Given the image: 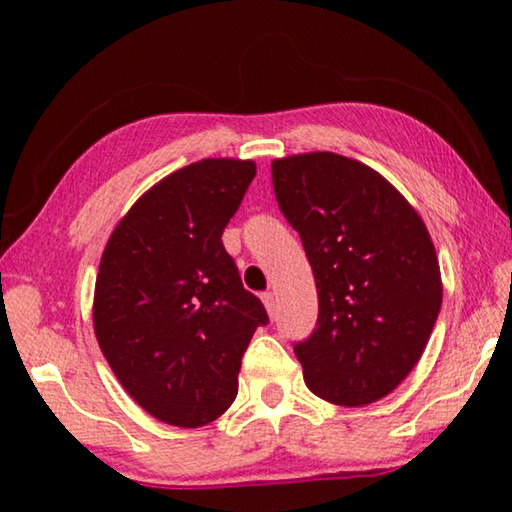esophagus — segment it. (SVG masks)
I'll list each match as a JSON object with an SVG mask.
<instances>
[{
    "mask_svg": "<svg viewBox=\"0 0 512 512\" xmlns=\"http://www.w3.org/2000/svg\"><path fill=\"white\" fill-rule=\"evenodd\" d=\"M262 300H264V305H266L268 316L275 318V316H277V300H275V293H271V291L264 293Z\"/></svg>",
    "mask_w": 512,
    "mask_h": 512,
    "instance_id": "34e87169",
    "label": "esophagus"
}]
</instances>
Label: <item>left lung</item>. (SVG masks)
Masks as SVG:
<instances>
[{
    "label": "left lung",
    "mask_w": 512,
    "mask_h": 512,
    "mask_svg": "<svg viewBox=\"0 0 512 512\" xmlns=\"http://www.w3.org/2000/svg\"><path fill=\"white\" fill-rule=\"evenodd\" d=\"M271 171L316 277V327L293 348L305 384L339 406L377 402L420 361L443 302L427 225L381 173L345 155H289Z\"/></svg>",
    "instance_id": "8db88e82"
}]
</instances>
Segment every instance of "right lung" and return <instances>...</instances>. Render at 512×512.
I'll list each match as a JSON object with an SVG mask.
<instances>
[{
	"mask_svg": "<svg viewBox=\"0 0 512 512\" xmlns=\"http://www.w3.org/2000/svg\"><path fill=\"white\" fill-rule=\"evenodd\" d=\"M253 160L207 158L153 185L117 223L94 284V334L126 393L196 429L235 402L241 357L268 323L223 248Z\"/></svg>",
	"mask_w": 512,
	"mask_h": 512,
	"instance_id": "1",
	"label": "right lung"
}]
</instances>
